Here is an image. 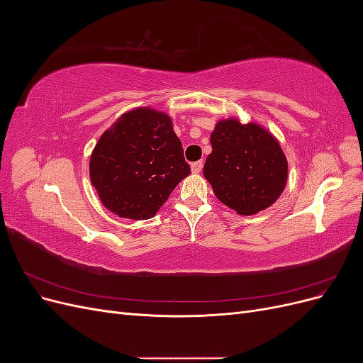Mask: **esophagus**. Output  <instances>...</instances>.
<instances>
[{
	"label": "esophagus",
	"mask_w": 363,
	"mask_h": 363,
	"mask_svg": "<svg viewBox=\"0 0 363 363\" xmlns=\"http://www.w3.org/2000/svg\"><path fill=\"white\" fill-rule=\"evenodd\" d=\"M191 169H192V172H194V174H200V172H201V169H203V162L200 160V162H195V163H192Z\"/></svg>",
	"instance_id": "esophagus-1"
}]
</instances>
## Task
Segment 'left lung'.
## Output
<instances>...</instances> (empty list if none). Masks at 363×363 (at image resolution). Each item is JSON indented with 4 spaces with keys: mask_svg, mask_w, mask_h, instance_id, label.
<instances>
[{
    "mask_svg": "<svg viewBox=\"0 0 363 363\" xmlns=\"http://www.w3.org/2000/svg\"><path fill=\"white\" fill-rule=\"evenodd\" d=\"M211 142L203 174L219 201L238 215L251 216L280 199L288 183V159L267 127L223 118Z\"/></svg>",
    "mask_w": 363,
    "mask_h": 363,
    "instance_id": "1",
    "label": "left lung"
}]
</instances>
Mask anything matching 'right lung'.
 Masks as SVG:
<instances>
[{
    "instance_id": "add662e5",
    "label": "right lung",
    "mask_w": 363,
    "mask_h": 363,
    "mask_svg": "<svg viewBox=\"0 0 363 363\" xmlns=\"http://www.w3.org/2000/svg\"><path fill=\"white\" fill-rule=\"evenodd\" d=\"M191 174L167 112L150 106L121 115L95 144L89 177L103 206L127 219H150Z\"/></svg>"
}]
</instances>
